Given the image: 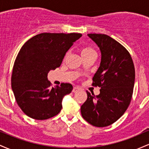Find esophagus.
<instances>
[{"label": "esophagus", "instance_id": "obj_1", "mask_svg": "<svg viewBox=\"0 0 149 149\" xmlns=\"http://www.w3.org/2000/svg\"><path fill=\"white\" fill-rule=\"evenodd\" d=\"M79 90H80L79 88H78V87H74V88H73V89L72 92H74V93H76V92L79 91Z\"/></svg>", "mask_w": 149, "mask_h": 149}]
</instances>
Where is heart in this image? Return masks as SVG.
<instances>
[{
  "instance_id": "b5f03b06",
  "label": "heart",
  "mask_w": 149,
  "mask_h": 149,
  "mask_svg": "<svg viewBox=\"0 0 149 149\" xmlns=\"http://www.w3.org/2000/svg\"><path fill=\"white\" fill-rule=\"evenodd\" d=\"M92 52H96L95 50L91 47H86L85 48L83 49L82 50V54H88V53H92Z\"/></svg>"
}]
</instances>
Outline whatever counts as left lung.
<instances>
[{"instance_id": "obj_1", "label": "left lung", "mask_w": 149, "mask_h": 149, "mask_svg": "<svg viewBox=\"0 0 149 149\" xmlns=\"http://www.w3.org/2000/svg\"><path fill=\"white\" fill-rule=\"evenodd\" d=\"M88 36L102 54L92 84L101 89L96 96L87 91L88 98L80 111L83 118L92 125L107 127L123 115L130 104L135 79L134 63L125 47L111 37L99 33Z\"/></svg>"}]
</instances>
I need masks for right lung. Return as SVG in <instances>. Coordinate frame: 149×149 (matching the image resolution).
Wrapping results in <instances>:
<instances>
[{
    "mask_svg": "<svg viewBox=\"0 0 149 149\" xmlns=\"http://www.w3.org/2000/svg\"><path fill=\"white\" fill-rule=\"evenodd\" d=\"M81 33H42L32 37L20 49L11 78L18 106L26 116L46 120L60 112L62 99L73 90L70 83L51 87L47 73L59 67L66 52Z\"/></svg>",
    "mask_w": 149,
    "mask_h": 149,
    "instance_id": "add662e5",
    "label": "right lung"
}]
</instances>
